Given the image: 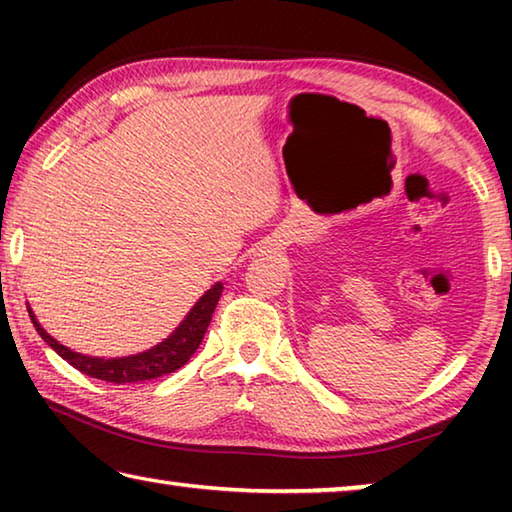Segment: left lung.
<instances>
[{
    "instance_id": "8db88e82",
    "label": "left lung",
    "mask_w": 512,
    "mask_h": 512,
    "mask_svg": "<svg viewBox=\"0 0 512 512\" xmlns=\"http://www.w3.org/2000/svg\"><path fill=\"white\" fill-rule=\"evenodd\" d=\"M221 291V282L212 284V287L194 302V307L187 311V316L180 320L178 327L173 329L167 339L149 345L146 350L126 354V357H90V354L69 350L67 345L56 341L54 336L40 325L36 311L31 309L29 302L27 311L36 332L45 339V343L58 354V357H63L69 363V366L81 370L83 375L88 377L106 379L112 381V384H126V381L155 379L167 375V372H176L178 368H183L198 348V343H201L207 325H210L216 302L221 298Z\"/></svg>"
}]
</instances>
